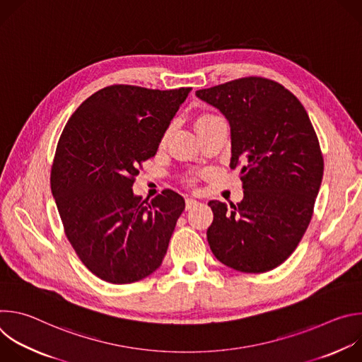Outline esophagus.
<instances>
[{"mask_svg":"<svg viewBox=\"0 0 362 362\" xmlns=\"http://www.w3.org/2000/svg\"><path fill=\"white\" fill-rule=\"evenodd\" d=\"M199 202L194 200V199H186V211H190L192 208H194V206H197Z\"/></svg>","mask_w":362,"mask_h":362,"instance_id":"34e87169","label":"esophagus"}]
</instances>
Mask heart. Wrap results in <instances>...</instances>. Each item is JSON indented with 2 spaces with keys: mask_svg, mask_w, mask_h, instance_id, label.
I'll return each instance as SVG.
<instances>
[{
  "mask_svg": "<svg viewBox=\"0 0 362 362\" xmlns=\"http://www.w3.org/2000/svg\"><path fill=\"white\" fill-rule=\"evenodd\" d=\"M215 117H218V116H215V115H211V113H204V115H202V116L197 119V124H199V123H203V122L212 120V119H215Z\"/></svg>",
  "mask_w": 362,
  "mask_h": 362,
  "instance_id": "obj_1",
  "label": "heart"
}]
</instances>
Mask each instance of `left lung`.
<instances>
[{
  "mask_svg": "<svg viewBox=\"0 0 362 362\" xmlns=\"http://www.w3.org/2000/svg\"><path fill=\"white\" fill-rule=\"evenodd\" d=\"M196 95L230 124V168L240 166L243 200H211L208 242L223 265L245 274L284 264L311 222L324 175L318 136L300 101L265 77H242Z\"/></svg>",
  "mask_w": 362,
  "mask_h": 362,
  "instance_id": "8db88e82",
  "label": "left lung"
}]
</instances>
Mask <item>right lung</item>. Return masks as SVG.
<instances>
[{
  "instance_id": "right-lung-1",
  "label": "right lung",
  "mask_w": 362,
  "mask_h": 362,
  "mask_svg": "<svg viewBox=\"0 0 362 362\" xmlns=\"http://www.w3.org/2000/svg\"><path fill=\"white\" fill-rule=\"evenodd\" d=\"M190 90L113 84L84 100L63 129L51 192L69 242L103 281L132 284L162 265L185 200L166 189L146 202L132 186Z\"/></svg>"
}]
</instances>
